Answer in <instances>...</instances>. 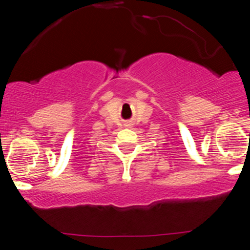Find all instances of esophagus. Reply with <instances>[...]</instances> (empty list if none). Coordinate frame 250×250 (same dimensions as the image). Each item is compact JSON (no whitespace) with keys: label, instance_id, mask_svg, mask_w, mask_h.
I'll list each match as a JSON object with an SVG mask.
<instances>
[{"label":"esophagus","instance_id":"1","mask_svg":"<svg viewBox=\"0 0 250 250\" xmlns=\"http://www.w3.org/2000/svg\"><path fill=\"white\" fill-rule=\"evenodd\" d=\"M125 127H128V128H131V127H133V125H131L130 122H127V123H125Z\"/></svg>","mask_w":250,"mask_h":250}]
</instances>
